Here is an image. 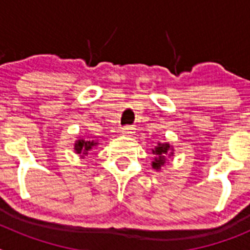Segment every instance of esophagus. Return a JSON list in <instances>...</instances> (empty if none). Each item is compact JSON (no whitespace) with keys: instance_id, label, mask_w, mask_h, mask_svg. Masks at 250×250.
<instances>
[{"instance_id":"obj_1","label":"esophagus","mask_w":250,"mask_h":250,"mask_svg":"<svg viewBox=\"0 0 250 250\" xmlns=\"http://www.w3.org/2000/svg\"><path fill=\"white\" fill-rule=\"evenodd\" d=\"M121 132L125 134V135H132V134H134V127L129 126V125H127V126H124L121 127Z\"/></svg>"}]
</instances>
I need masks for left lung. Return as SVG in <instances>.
I'll use <instances>...</instances> for the list:
<instances>
[{
  "label": "left lung",
  "mask_w": 250,
  "mask_h": 250,
  "mask_svg": "<svg viewBox=\"0 0 250 250\" xmlns=\"http://www.w3.org/2000/svg\"><path fill=\"white\" fill-rule=\"evenodd\" d=\"M173 146L167 143H159L158 146L152 150V154L155 155L154 161H152V169L160 170L161 167L165 164L167 156H171L174 154Z\"/></svg>",
  "instance_id": "8db88e82"
}]
</instances>
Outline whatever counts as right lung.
Instances as JSON below:
<instances>
[{"instance_id":"1","label":"right lung","mask_w":250,"mask_h":250,"mask_svg":"<svg viewBox=\"0 0 250 250\" xmlns=\"http://www.w3.org/2000/svg\"><path fill=\"white\" fill-rule=\"evenodd\" d=\"M99 143H95L94 140H83V139H79V140L75 143V152L76 154H80L81 158H83L85 155H87V152L98 145Z\"/></svg>"}]
</instances>
